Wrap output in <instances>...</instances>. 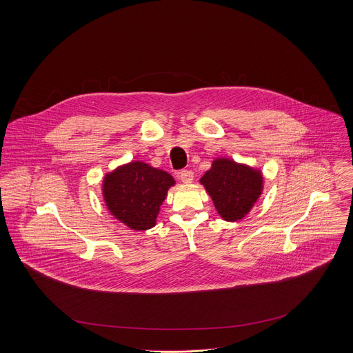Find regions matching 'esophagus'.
<instances>
[{"label":"esophagus","instance_id":"1","mask_svg":"<svg viewBox=\"0 0 353 353\" xmlns=\"http://www.w3.org/2000/svg\"><path fill=\"white\" fill-rule=\"evenodd\" d=\"M179 179L183 182V183H192L193 179H194V174L190 171V170H182L179 174H178Z\"/></svg>","mask_w":353,"mask_h":353}]
</instances>
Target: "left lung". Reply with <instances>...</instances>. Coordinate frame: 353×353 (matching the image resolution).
<instances>
[{"mask_svg": "<svg viewBox=\"0 0 353 353\" xmlns=\"http://www.w3.org/2000/svg\"><path fill=\"white\" fill-rule=\"evenodd\" d=\"M200 182L225 221L242 220L263 192L259 168L228 157H216Z\"/></svg>", "mask_w": 353, "mask_h": 353, "instance_id": "left-lung-1", "label": "left lung"}]
</instances>
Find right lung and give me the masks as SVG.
<instances>
[{
  "instance_id": "obj_1",
  "label": "right lung",
  "mask_w": 353,
  "mask_h": 353,
  "mask_svg": "<svg viewBox=\"0 0 353 353\" xmlns=\"http://www.w3.org/2000/svg\"><path fill=\"white\" fill-rule=\"evenodd\" d=\"M175 179L151 164L132 160L107 172L101 194L107 210L126 227L145 231L156 225L160 206Z\"/></svg>"
}]
</instances>
